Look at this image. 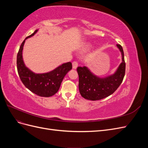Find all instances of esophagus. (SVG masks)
I'll list each match as a JSON object with an SVG mask.
<instances>
[{"mask_svg":"<svg viewBox=\"0 0 148 148\" xmlns=\"http://www.w3.org/2000/svg\"><path fill=\"white\" fill-rule=\"evenodd\" d=\"M78 62L77 61H74L72 63V66H73V69H76L78 67Z\"/></svg>","mask_w":148,"mask_h":148,"instance_id":"34e87169","label":"esophagus"}]
</instances>
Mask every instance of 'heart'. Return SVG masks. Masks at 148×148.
I'll list each match as a JSON object with an SVG mask.
<instances>
[{"label": "heart", "instance_id": "b5f03b06", "mask_svg": "<svg viewBox=\"0 0 148 148\" xmlns=\"http://www.w3.org/2000/svg\"><path fill=\"white\" fill-rule=\"evenodd\" d=\"M89 47H90V46H89V45H86V46L84 47V49H86V50H88V49H89Z\"/></svg>", "mask_w": 148, "mask_h": 148}]
</instances>
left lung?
<instances>
[{"label":"left lung","mask_w":148,"mask_h":148,"mask_svg":"<svg viewBox=\"0 0 148 148\" xmlns=\"http://www.w3.org/2000/svg\"><path fill=\"white\" fill-rule=\"evenodd\" d=\"M122 53V62L114 75L101 78L93 75L86 66H78L79 91L84 99L91 101L102 99L113 94L120 86L125 73V62L123 48L117 44Z\"/></svg>","instance_id":"8db88e82"}]
</instances>
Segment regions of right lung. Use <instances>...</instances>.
I'll return each mask as SVG.
<instances>
[{
  "label": "right lung",
  "mask_w": 148,
  "mask_h": 148,
  "mask_svg": "<svg viewBox=\"0 0 148 148\" xmlns=\"http://www.w3.org/2000/svg\"><path fill=\"white\" fill-rule=\"evenodd\" d=\"M37 31L38 29L26 37L21 44L16 58L18 73L25 87L31 92L41 97H50L59 91L64 77L72 69V64L70 62H67L48 73L41 74L35 73L28 69L23 62L22 51L25 40L33 36Z\"/></svg>",
  "instance_id": "right-lung-1"
}]
</instances>
